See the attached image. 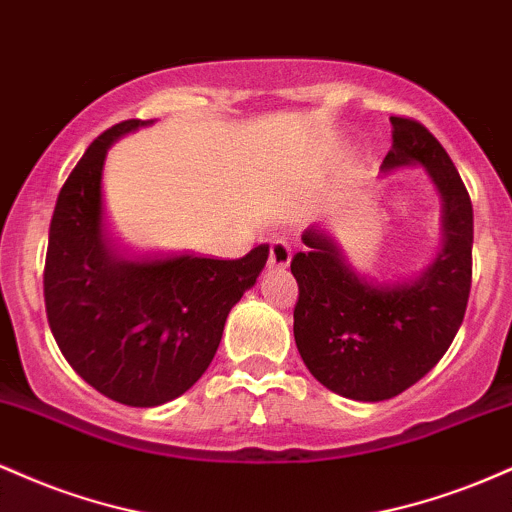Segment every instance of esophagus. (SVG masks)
<instances>
[{
	"label": "esophagus",
	"mask_w": 512,
	"mask_h": 512,
	"mask_svg": "<svg viewBox=\"0 0 512 512\" xmlns=\"http://www.w3.org/2000/svg\"><path fill=\"white\" fill-rule=\"evenodd\" d=\"M291 262V245L286 240L274 238L269 243V267L272 269H286Z\"/></svg>",
	"instance_id": "esophagus-1"
}]
</instances>
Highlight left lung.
<instances>
[{
    "label": "left lung",
    "mask_w": 512,
    "mask_h": 512,
    "mask_svg": "<svg viewBox=\"0 0 512 512\" xmlns=\"http://www.w3.org/2000/svg\"><path fill=\"white\" fill-rule=\"evenodd\" d=\"M383 168L421 163L443 197V252L416 281L373 286L346 267L332 238L305 228L291 260L293 337L315 380L356 402H383L419 383L455 339L472 289L474 216L467 187L421 122L390 117Z\"/></svg>",
    "instance_id": "8db88e82"
}]
</instances>
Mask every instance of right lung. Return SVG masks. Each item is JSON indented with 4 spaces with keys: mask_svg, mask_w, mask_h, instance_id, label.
<instances>
[{
    "mask_svg": "<svg viewBox=\"0 0 512 512\" xmlns=\"http://www.w3.org/2000/svg\"><path fill=\"white\" fill-rule=\"evenodd\" d=\"M142 120L105 129L57 197L45 255V313L62 356L88 385L127 407H158L202 378L231 308L260 276L269 245L240 260L127 257L103 226L108 146Z\"/></svg>",
    "mask_w": 512,
    "mask_h": 512,
    "instance_id": "obj_1",
    "label": "right lung"
}]
</instances>
